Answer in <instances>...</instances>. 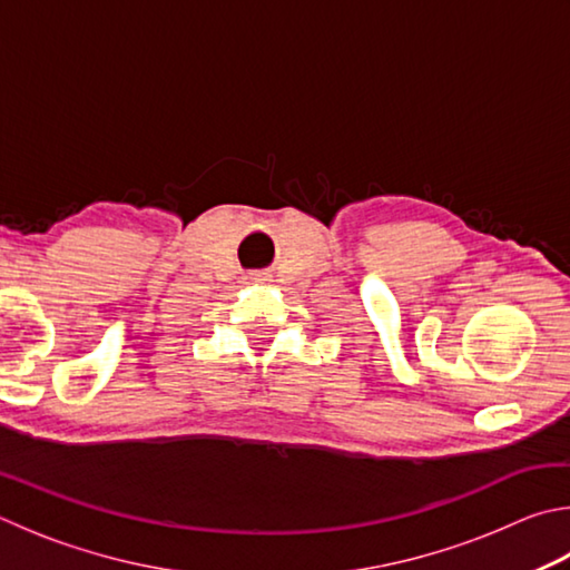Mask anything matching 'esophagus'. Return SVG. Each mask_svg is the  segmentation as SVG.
Returning a JSON list of instances; mask_svg holds the SVG:
<instances>
[{
    "label": "esophagus",
    "mask_w": 570,
    "mask_h": 570,
    "mask_svg": "<svg viewBox=\"0 0 570 570\" xmlns=\"http://www.w3.org/2000/svg\"><path fill=\"white\" fill-rule=\"evenodd\" d=\"M246 282H249V284H264V282H268V276L266 274H249V276H246Z\"/></svg>",
    "instance_id": "obj_1"
}]
</instances>
